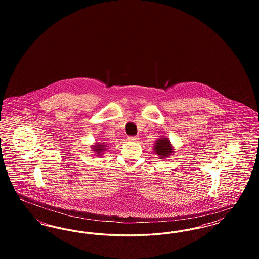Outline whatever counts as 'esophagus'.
I'll return each instance as SVG.
<instances>
[{"mask_svg":"<svg viewBox=\"0 0 259 259\" xmlns=\"http://www.w3.org/2000/svg\"><path fill=\"white\" fill-rule=\"evenodd\" d=\"M139 137L138 136H132V137H129L128 138V140L130 141V142H138L139 141Z\"/></svg>","mask_w":259,"mask_h":259,"instance_id":"1","label":"esophagus"}]
</instances>
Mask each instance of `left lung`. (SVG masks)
<instances>
[{
  "label": "left lung",
  "mask_w": 259,
  "mask_h": 259,
  "mask_svg": "<svg viewBox=\"0 0 259 259\" xmlns=\"http://www.w3.org/2000/svg\"><path fill=\"white\" fill-rule=\"evenodd\" d=\"M153 150H154V153L157 154V156H159L160 159L168 158L169 156H172V154L175 153L174 152L175 149H174L170 140L165 137L158 138L155 141V143L153 145Z\"/></svg>",
  "instance_id": "1"
}]
</instances>
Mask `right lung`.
Wrapping results in <instances>:
<instances>
[{"mask_svg":"<svg viewBox=\"0 0 259 259\" xmlns=\"http://www.w3.org/2000/svg\"><path fill=\"white\" fill-rule=\"evenodd\" d=\"M107 148H108V145H107V144H105V143H100V142H97V143H95V144H93V145L91 146L92 151H93L97 156L103 155V153L107 150Z\"/></svg>","mask_w":259,"mask_h":259,"instance_id":"right-lung-1","label":"right lung"}]
</instances>
